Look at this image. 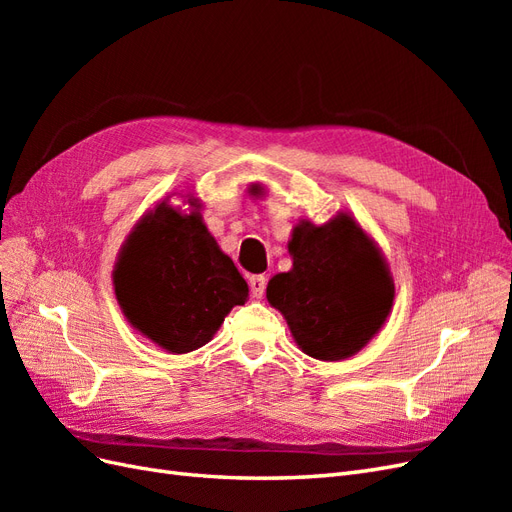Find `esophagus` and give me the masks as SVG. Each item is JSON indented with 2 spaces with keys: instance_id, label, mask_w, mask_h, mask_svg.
<instances>
[{
  "instance_id": "1",
  "label": "esophagus",
  "mask_w": 512,
  "mask_h": 512,
  "mask_svg": "<svg viewBox=\"0 0 512 512\" xmlns=\"http://www.w3.org/2000/svg\"><path fill=\"white\" fill-rule=\"evenodd\" d=\"M250 288H252V297L254 299H262V297H265L267 277L265 275H252L250 277Z\"/></svg>"
}]
</instances>
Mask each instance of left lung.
Returning a JSON list of instances; mask_svg holds the SVG:
<instances>
[{
    "label": "left lung",
    "mask_w": 512,
    "mask_h": 512,
    "mask_svg": "<svg viewBox=\"0 0 512 512\" xmlns=\"http://www.w3.org/2000/svg\"><path fill=\"white\" fill-rule=\"evenodd\" d=\"M256 196L258 183L250 185ZM292 269L269 280L267 301L297 346L318 361H344L369 344L391 314L389 262L350 213L327 224L301 220L288 241Z\"/></svg>",
    "instance_id": "1"
}]
</instances>
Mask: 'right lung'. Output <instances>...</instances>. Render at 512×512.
<instances>
[{"mask_svg": "<svg viewBox=\"0 0 512 512\" xmlns=\"http://www.w3.org/2000/svg\"><path fill=\"white\" fill-rule=\"evenodd\" d=\"M190 213L168 203L147 211L121 245L113 286L123 316L153 344L185 354L218 333L235 305L247 301V282L211 237L200 200Z\"/></svg>", "mask_w": 512, "mask_h": 512, "instance_id": "right-lung-1", "label": "right lung"}]
</instances>
